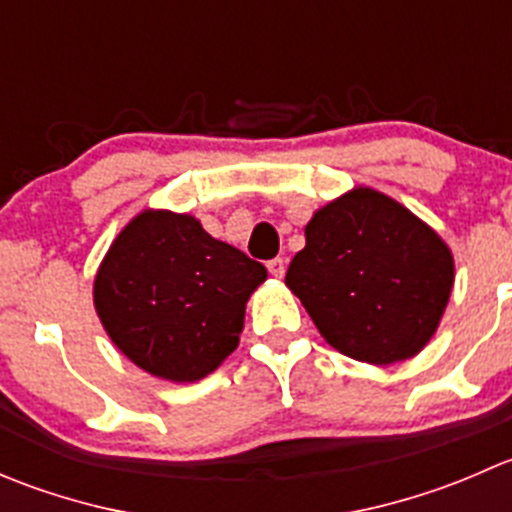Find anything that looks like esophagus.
Listing matches in <instances>:
<instances>
[{
    "label": "esophagus",
    "mask_w": 512,
    "mask_h": 512,
    "mask_svg": "<svg viewBox=\"0 0 512 512\" xmlns=\"http://www.w3.org/2000/svg\"><path fill=\"white\" fill-rule=\"evenodd\" d=\"M267 270H270L272 277L282 280V277H285V270H287V262L282 260V257H275V260L267 262Z\"/></svg>",
    "instance_id": "1"
}]
</instances>
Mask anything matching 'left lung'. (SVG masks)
<instances>
[{"instance_id":"left-lung-1","label":"left lung","mask_w":512,"mask_h":512,"mask_svg":"<svg viewBox=\"0 0 512 512\" xmlns=\"http://www.w3.org/2000/svg\"><path fill=\"white\" fill-rule=\"evenodd\" d=\"M285 285L344 356L386 366L431 342L451 299V247L409 208L352 188L312 215Z\"/></svg>"}]
</instances>
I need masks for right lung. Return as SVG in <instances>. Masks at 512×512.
Masks as SVG:
<instances>
[{
	"instance_id": "obj_1",
	"label": "right lung",
	"mask_w": 512,
	"mask_h": 512,
	"mask_svg": "<svg viewBox=\"0 0 512 512\" xmlns=\"http://www.w3.org/2000/svg\"><path fill=\"white\" fill-rule=\"evenodd\" d=\"M265 280L260 262L215 240L198 218L148 208L98 265L94 307L138 369L193 384L235 352L247 299Z\"/></svg>"
}]
</instances>
